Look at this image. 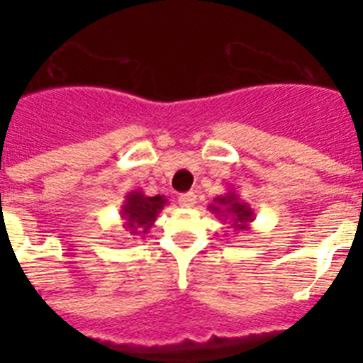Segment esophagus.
<instances>
[{
  "label": "esophagus",
  "mask_w": 363,
  "mask_h": 363,
  "mask_svg": "<svg viewBox=\"0 0 363 363\" xmlns=\"http://www.w3.org/2000/svg\"><path fill=\"white\" fill-rule=\"evenodd\" d=\"M178 203H179V207L189 209V207H192V205L196 203V194H194V192H187V194H182V196L178 198Z\"/></svg>",
  "instance_id": "34e87169"
}]
</instances>
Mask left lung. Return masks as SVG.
Returning <instances> with one entry per match:
<instances>
[{"instance_id":"left-lung-1","label":"left lung","mask_w":363,"mask_h":363,"mask_svg":"<svg viewBox=\"0 0 363 363\" xmlns=\"http://www.w3.org/2000/svg\"><path fill=\"white\" fill-rule=\"evenodd\" d=\"M214 203L209 205V211L218 216V220L229 221L234 230H247L255 220V211L251 205L238 196V192L230 189L223 196L214 198Z\"/></svg>"}]
</instances>
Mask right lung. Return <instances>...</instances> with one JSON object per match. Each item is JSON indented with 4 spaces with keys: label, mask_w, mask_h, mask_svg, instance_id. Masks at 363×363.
<instances>
[{
    "label": "right lung",
    "mask_w": 363,
    "mask_h": 363,
    "mask_svg": "<svg viewBox=\"0 0 363 363\" xmlns=\"http://www.w3.org/2000/svg\"><path fill=\"white\" fill-rule=\"evenodd\" d=\"M165 205L167 200L163 196H147L142 189L130 191L125 196L120 211L123 229L134 238L149 233V229L154 225V221Z\"/></svg>",
    "instance_id": "add662e5"
}]
</instances>
